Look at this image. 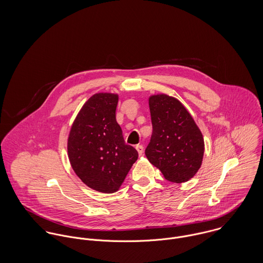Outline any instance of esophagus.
<instances>
[{"instance_id":"esophagus-1","label":"esophagus","mask_w":263,"mask_h":263,"mask_svg":"<svg viewBox=\"0 0 263 263\" xmlns=\"http://www.w3.org/2000/svg\"><path fill=\"white\" fill-rule=\"evenodd\" d=\"M136 149L138 151V153H139L140 156H142V155L144 154V147H143L142 145H137V146H136Z\"/></svg>"}]
</instances>
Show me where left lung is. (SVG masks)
Masks as SVG:
<instances>
[{
    "instance_id": "left-lung-1",
    "label": "left lung",
    "mask_w": 263,
    "mask_h": 263,
    "mask_svg": "<svg viewBox=\"0 0 263 263\" xmlns=\"http://www.w3.org/2000/svg\"><path fill=\"white\" fill-rule=\"evenodd\" d=\"M153 134L145 151L149 162L168 181L183 183L199 170L204 153L202 134L191 114L175 97H149Z\"/></svg>"
}]
</instances>
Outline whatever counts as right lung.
I'll return each mask as SVG.
<instances>
[{"label":"right lung","instance_id":"add662e5","mask_svg":"<svg viewBox=\"0 0 263 263\" xmlns=\"http://www.w3.org/2000/svg\"><path fill=\"white\" fill-rule=\"evenodd\" d=\"M117 103L115 93L92 95L77 114L68 137V157L76 175L103 193L120 188L139 156L124 143L115 118Z\"/></svg>","mask_w":263,"mask_h":263}]
</instances>
